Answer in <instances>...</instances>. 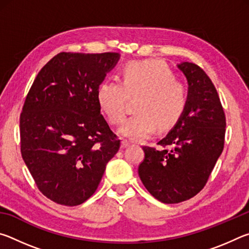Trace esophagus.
Returning a JSON list of instances; mask_svg holds the SVG:
<instances>
[{
	"instance_id": "34e87169",
	"label": "esophagus",
	"mask_w": 249,
	"mask_h": 249,
	"mask_svg": "<svg viewBox=\"0 0 249 249\" xmlns=\"http://www.w3.org/2000/svg\"><path fill=\"white\" fill-rule=\"evenodd\" d=\"M130 142L127 141H122L121 142V148H126V147L129 146Z\"/></svg>"
}]
</instances>
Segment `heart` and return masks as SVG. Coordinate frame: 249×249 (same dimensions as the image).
<instances>
[{"instance_id": "1", "label": "heart", "mask_w": 249, "mask_h": 249, "mask_svg": "<svg viewBox=\"0 0 249 249\" xmlns=\"http://www.w3.org/2000/svg\"><path fill=\"white\" fill-rule=\"evenodd\" d=\"M138 99L137 114L128 117L120 128L122 136L141 142L150 137L157 127L171 128L182 116L187 105V90L162 62L130 61L123 69V81H104L98 90L102 112L112 124L122 123L128 98Z\"/></svg>"}]
</instances>
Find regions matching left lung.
Returning <instances> with one entry per match:
<instances>
[{
    "label": "left lung",
    "mask_w": 249,
    "mask_h": 249,
    "mask_svg": "<svg viewBox=\"0 0 249 249\" xmlns=\"http://www.w3.org/2000/svg\"><path fill=\"white\" fill-rule=\"evenodd\" d=\"M188 81L187 105L180 120L158 142L157 150L142 147L138 167L142 184L162 203H179L197 195L224 147L226 121L214 84L192 62L177 65Z\"/></svg>",
    "instance_id": "left-lung-1"
}]
</instances>
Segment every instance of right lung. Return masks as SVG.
<instances>
[{"mask_svg": "<svg viewBox=\"0 0 249 249\" xmlns=\"http://www.w3.org/2000/svg\"><path fill=\"white\" fill-rule=\"evenodd\" d=\"M120 53H60L34 81L20 113V151L39 191L74 206L93 195L120 140L101 114L98 90Z\"/></svg>", "mask_w": 249, "mask_h": 249, "instance_id": "right-lung-1", "label": "right lung"}]
</instances>
